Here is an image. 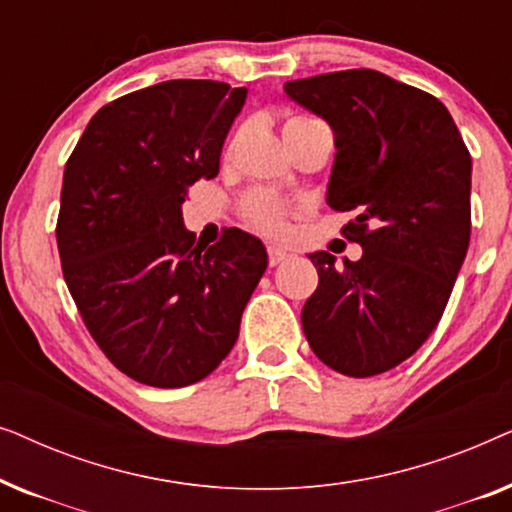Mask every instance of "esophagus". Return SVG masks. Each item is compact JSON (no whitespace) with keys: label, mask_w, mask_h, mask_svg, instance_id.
<instances>
[{"label":"esophagus","mask_w":512,"mask_h":512,"mask_svg":"<svg viewBox=\"0 0 512 512\" xmlns=\"http://www.w3.org/2000/svg\"><path fill=\"white\" fill-rule=\"evenodd\" d=\"M268 258H270V265H279L282 261H286V258H289V254H286V251L279 249V247H268Z\"/></svg>","instance_id":"obj_1"}]
</instances>
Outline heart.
I'll use <instances>...</instances> for the list:
<instances>
[{"mask_svg": "<svg viewBox=\"0 0 512 512\" xmlns=\"http://www.w3.org/2000/svg\"><path fill=\"white\" fill-rule=\"evenodd\" d=\"M293 121H305V118H293ZM244 216H247L249 223H254L256 228L265 230V233L277 235L284 230L286 221V205L275 195L256 191L244 198Z\"/></svg>", "mask_w": 512, "mask_h": 512, "instance_id": "b5f03b06", "label": "heart"}]
</instances>
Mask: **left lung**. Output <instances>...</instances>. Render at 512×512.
<instances>
[{"label":"left lung","mask_w":512,"mask_h":512,"mask_svg":"<svg viewBox=\"0 0 512 512\" xmlns=\"http://www.w3.org/2000/svg\"><path fill=\"white\" fill-rule=\"evenodd\" d=\"M335 135L326 202L359 261L310 254L317 291L303 307L312 352L349 377L387 373L443 317L471 240V153L436 97L375 69L284 83Z\"/></svg>","instance_id":"obj_1"}]
</instances>
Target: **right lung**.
<instances>
[{
    "label": "right lung",
    "instance_id": "1",
    "mask_svg": "<svg viewBox=\"0 0 512 512\" xmlns=\"http://www.w3.org/2000/svg\"><path fill=\"white\" fill-rule=\"evenodd\" d=\"M247 88L174 79L104 104L65 165L58 251L67 289L107 359L160 389L200 382L233 349L268 268L258 237L212 247L184 228L188 186L219 174Z\"/></svg>",
    "mask_w": 512,
    "mask_h": 512
}]
</instances>
